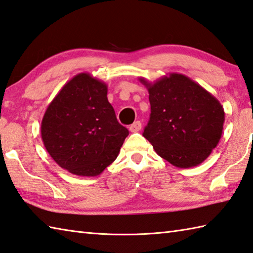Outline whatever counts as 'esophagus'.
I'll return each instance as SVG.
<instances>
[{"mask_svg":"<svg viewBox=\"0 0 253 253\" xmlns=\"http://www.w3.org/2000/svg\"><path fill=\"white\" fill-rule=\"evenodd\" d=\"M141 127H142V123L140 121H135L133 125L130 126L128 130H130L131 132H139L141 130Z\"/></svg>","mask_w":253,"mask_h":253,"instance_id":"34e87169","label":"esophagus"}]
</instances>
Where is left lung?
Listing matches in <instances>:
<instances>
[{"mask_svg":"<svg viewBox=\"0 0 253 253\" xmlns=\"http://www.w3.org/2000/svg\"><path fill=\"white\" fill-rule=\"evenodd\" d=\"M139 80L147 88L151 103L143 136L162 159L176 168L203 163L222 134L225 111L220 102L182 74L170 73L153 84Z\"/></svg>","mask_w":253,"mask_h":253,"instance_id":"left-lung-1","label":"left lung"}]
</instances>
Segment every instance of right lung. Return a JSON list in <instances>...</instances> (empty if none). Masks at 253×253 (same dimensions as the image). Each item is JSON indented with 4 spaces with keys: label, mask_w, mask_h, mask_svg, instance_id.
I'll list each match as a JSON object with an SVG mask.
<instances>
[{
    "label": "right lung",
    "mask_w": 253,
    "mask_h": 253,
    "mask_svg": "<svg viewBox=\"0 0 253 253\" xmlns=\"http://www.w3.org/2000/svg\"><path fill=\"white\" fill-rule=\"evenodd\" d=\"M107 93L106 84L82 73L64 84L46 109L41 126L44 146L71 174H101L117 159L128 135Z\"/></svg>",
    "instance_id": "obj_1"
}]
</instances>
